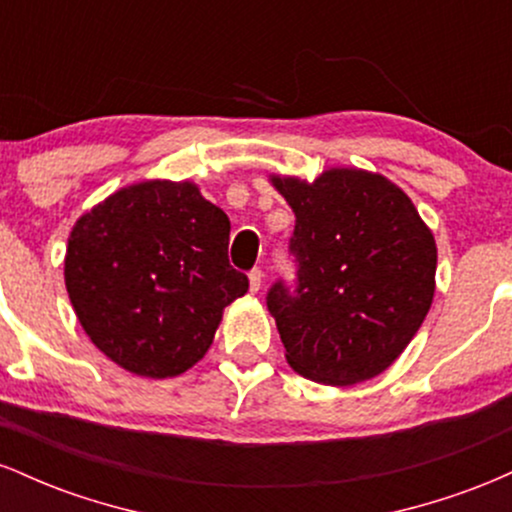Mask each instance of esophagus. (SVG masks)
Returning a JSON list of instances; mask_svg holds the SVG:
<instances>
[{"label":"esophagus","instance_id":"1","mask_svg":"<svg viewBox=\"0 0 512 512\" xmlns=\"http://www.w3.org/2000/svg\"><path fill=\"white\" fill-rule=\"evenodd\" d=\"M248 279H250V293H257L262 289V281H264L262 269H252V272L248 274Z\"/></svg>","mask_w":512,"mask_h":512}]
</instances>
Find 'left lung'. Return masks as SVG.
Masks as SVG:
<instances>
[{"instance_id": "1", "label": "left lung", "mask_w": 512, "mask_h": 512, "mask_svg": "<svg viewBox=\"0 0 512 512\" xmlns=\"http://www.w3.org/2000/svg\"><path fill=\"white\" fill-rule=\"evenodd\" d=\"M296 214L298 286L274 284L267 308L303 378L346 387L397 361L431 310L438 248L407 192L363 168L315 180L269 175Z\"/></svg>"}]
</instances>
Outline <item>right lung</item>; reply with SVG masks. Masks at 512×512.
<instances>
[{"instance_id":"1","label":"right lung","mask_w":512,"mask_h":512,"mask_svg":"<svg viewBox=\"0 0 512 512\" xmlns=\"http://www.w3.org/2000/svg\"><path fill=\"white\" fill-rule=\"evenodd\" d=\"M228 236V216L190 180L134 182L81 214L64 284L88 339L142 378L190 370L223 308L248 291L228 264Z\"/></svg>"}]
</instances>
